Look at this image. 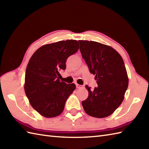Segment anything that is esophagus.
I'll use <instances>...</instances> for the list:
<instances>
[{
	"label": "esophagus",
	"mask_w": 149,
	"mask_h": 149,
	"mask_svg": "<svg viewBox=\"0 0 149 149\" xmlns=\"http://www.w3.org/2000/svg\"><path fill=\"white\" fill-rule=\"evenodd\" d=\"M76 87L77 88H83V86H82V85H80V84L76 83Z\"/></svg>",
	"instance_id": "esophagus-1"
}]
</instances>
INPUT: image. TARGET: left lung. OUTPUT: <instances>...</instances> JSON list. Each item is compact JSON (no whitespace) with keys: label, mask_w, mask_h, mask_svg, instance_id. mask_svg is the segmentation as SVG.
Masks as SVG:
<instances>
[{"label":"left lung","mask_w":149,"mask_h":149,"mask_svg":"<svg viewBox=\"0 0 149 149\" xmlns=\"http://www.w3.org/2000/svg\"><path fill=\"white\" fill-rule=\"evenodd\" d=\"M82 57L95 75L98 86L88 91L87 99L82 102L88 115L105 118L118 108L124 99L129 79L124 62L111 47L93 41L79 40Z\"/></svg>","instance_id":"obj_1"}]
</instances>
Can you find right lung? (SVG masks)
Returning <instances> with one entry per match:
<instances>
[{
	"instance_id": "add662e5",
	"label": "right lung",
	"mask_w": 149,
	"mask_h": 149,
	"mask_svg": "<svg viewBox=\"0 0 149 149\" xmlns=\"http://www.w3.org/2000/svg\"><path fill=\"white\" fill-rule=\"evenodd\" d=\"M79 48L77 40H63L43 45L31 56L24 90L31 105L41 115L52 118L63 112L75 85L60 81L59 71L65 70L66 59Z\"/></svg>"
}]
</instances>
